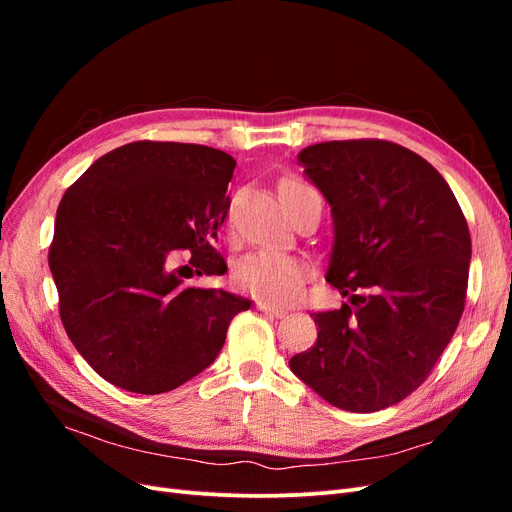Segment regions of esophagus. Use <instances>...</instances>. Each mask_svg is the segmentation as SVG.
Returning <instances> with one entry per match:
<instances>
[{
  "mask_svg": "<svg viewBox=\"0 0 512 512\" xmlns=\"http://www.w3.org/2000/svg\"><path fill=\"white\" fill-rule=\"evenodd\" d=\"M256 307L260 309V312H265L267 316H273V318H282V316H286V314H288V309H284V307H277V305H271V303H267V301H258V303H256Z\"/></svg>",
  "mask_w": 512,
  "mask_h": 512,
  "instance_id": "34e87169",
  "label": "esophagus"
}]
</instances>
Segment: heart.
Masks as SVG:
<instances>
[{
    "label": "heart",
    "mask_w": 512,
    "mask_h": 512,
    "mask_svg": "<svg viewBox=\"0 0 512 512\" xmlns=\"http://www.w3.org/2000/svg\"><path fill=\"white\" fill-rule=\"evenodd\" d=\"M294 188H301V183L288 181L284 185V194ZM307 277V260L297 254L284 252H250L232 269V282H235L237 288L269 303L297 301L301 297Z\"/></svg>",
    "instance_id": "b5f03b06"
}]
</instances>
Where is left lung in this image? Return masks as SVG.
I'll return each mask as SVG.
<instances>
[{
	"label": "left lung",
	"instance_id": "left-lung-1",
	"mask_svg": "<svg viewBox=\"0 0 512 512\" xmlns=\"http://www.w3.org/2000/svg\"><path fill=\"white\" fill-rule=\"evenodd\" d=\"M299 162L331 205L327 282L348 301L312 314L318 339L290 369L335 408H389L427 380L461 320L466 215L436 168L391 141L318 143Z\"/></svg>",
	"mask_w": 512,
	"mask_h": 512
}]
</instances>
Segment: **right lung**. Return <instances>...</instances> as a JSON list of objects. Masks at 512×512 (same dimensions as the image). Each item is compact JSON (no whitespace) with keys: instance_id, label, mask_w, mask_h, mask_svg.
Returning a JSON list of instances; mask_svg holds the SVG:
<instances>
[{"instance_id":"1","label":"right lung","mask_w":512,"mask_h":512,"mask_svg":"<svg viewBox=\"0 0 512 512\" xmlns=\"http://www.w3.org/2000/svg\"><path fill=\"white\" fill-rule=\"evenodd\" d=\"M226 151L136 141L108 151L57 207L49 267L59 316L91 369L119 389L160 395L207 369L252 301L185 277L222 275Z\"/></svg>"}]
</instances>
